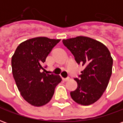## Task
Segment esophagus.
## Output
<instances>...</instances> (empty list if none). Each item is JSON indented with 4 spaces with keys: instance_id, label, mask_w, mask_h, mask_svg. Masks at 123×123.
Returning <instances> with one entry per match:
<instances>
[{
    "instance_id": "34e87169",
    "label": "esophagus",
    "mask_w": 123,
    "mask_h": 123,
    "mask_svg": "<svg viewBox=\"0 0 123 123\" xmlns=\"http://www.w3.org/2000/svg\"><path fill=\"white\" fill-rule=\"evenodd\" d=\"M69 78H62V80H64V81H68V80H69Z\"/></svg>"
}]
</instances>
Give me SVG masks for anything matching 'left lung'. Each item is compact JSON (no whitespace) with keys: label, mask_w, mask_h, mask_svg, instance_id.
I'll use <instances>...</instances> for the list:
<instances>
[{"label":"left lung","mask_w":123,"mask_h":123,"mask_svg":"<svg viewBox=\"0 0 123 123\" xmlns=\"http://www.w3.org/2000/svg\"><path fill=\"white\" fill-rule=\"evenodd\" d=\"M64 45L84 68L74 80L77 88L70 92L75 102L89 105L99 99L108 85L112 74L113 59L107 47L92 38L78 36L63 39Z\"/></svg>","instance_id":"8db88e82"}]
</instances>
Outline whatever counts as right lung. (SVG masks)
Returning <instances> with one entry per match:
<instances>
[{"label":"right lung","instance_id":"right-lung-1","mask_svg":"<svg viewBox=\"0 0 123 123\" xmlns=\"http://www.w3.org/2000/svg\"><path fill=\"white\" fill-rule=\"evenodd\" d=\"M60 41L45 37L32 38L20 43L12 56V74L18 89L31 105L39 107L49 103L61 82L59 76L42 71L47 56Z\"/></svg>","mask_w":123,"mask_h":123}]
</instances>
